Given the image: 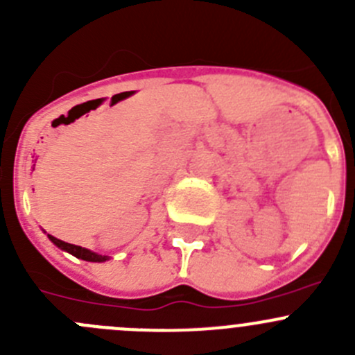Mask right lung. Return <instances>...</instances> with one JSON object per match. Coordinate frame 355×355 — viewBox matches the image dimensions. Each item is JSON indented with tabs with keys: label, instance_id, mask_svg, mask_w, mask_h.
<instances>
[{
	"label": "right lung",
	"instance_id": "1",
	"mask_svg": "<svg viewBox=\"0 0 355 355\" xmlns=\"http://www.w3.org/2000/svg\"><path fill=\"white\" fill-rule=\"evenodd\" d=\"M49 241L53 242L55 245H58L60 249L67 250V252H70L71 256L78 257V259H84V261H91V263H105L106 259H110L108 256H101V254L98 252H92V250L89 249H84V247L80 245H73V244H68V242H63L60 241V239L53 237V235H48Z\"/></svg>",
	"mask_w": 355,
	"mask_h": 355
}]
</instances>
